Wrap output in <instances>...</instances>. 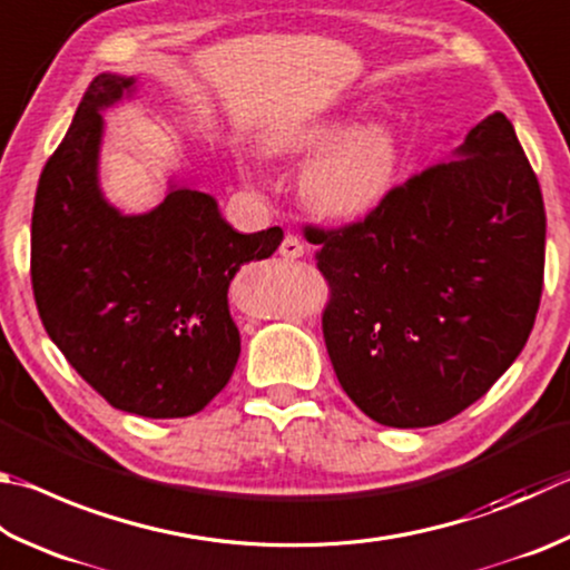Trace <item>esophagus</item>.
<instances>
[{"mask_svg": "<svg viewBox=\"0 0 570 570\" xmlns=\"http://www.w3.org/2000/svg\"><path fill=\"white\" fill-rule=\"evenodd\" d=\"M304 252H306L304 242L294 234H286L284 242L278 244V254H282L284 258H298V256H304Z\"/></svg>", "mask_w": 570, "mask_h": 570, "instance_id": "34e87169", "label": "esophagus"}]
</instances>
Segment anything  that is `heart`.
I'll return each instance as SVG.
<instances>
[{
    "label": "heart",
    "mask_w": 570,
    "mask_h": 570,
    "mask_svg": "<svg viewBox=\"0 0 570 570\" xmlns=\"http://www.w3.org/2000/svg\"><path fill=\"white\" fill-rule=\"evenodd\" d=\"M268 157L312 154L298 174V196L321 219L351 222L376 212L399 179L401 144L391 124L371 119L348 129L344 114H314L268 129Z\"/></svg>",
    "instance_id": "b5f03b06"
}]
</instances>
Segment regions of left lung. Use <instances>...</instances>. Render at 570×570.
Listing matches in <instances>:
<instances>
[{"label": "left lung", "mask_w": 570, "mask_h": 570, "mask_svg": "<svg viewBox=\"0 0 570 570\" xmlns=\"http://www.w3.org/2000/svg\"><path fill=\"white\" fill-rule=\"evenodd\" d=\"M331 304L338 384L381 426H436L479 401L529 341L543 288L546 212L501 111L449 159L396 186L364 222L308 229Z\"/></svg>", "instance_id": "8db88e82"}]
</instances>
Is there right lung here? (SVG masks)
Wrapping results in <instances>:
<instances>
[{
	"instance_id": "obj_1",
	"label": "right lung",
	"mask_w": 570,
	"mask_h": 570,
	"mask_svg": "<svg viewBox=\"0 0 570 570\" xmlns=\"http://www.w3.org/2000/svg\"><path fill=\"white\" fill-rule=\"evenodd\" d=\"M134 95L137 77L99 75L41 171L32 286L49 338L114 409L181 419L229 384L242 354L229 284L284 232L239 234L212 194L174 179L149 212L117 209L99 181L101 114Z\"/></svg>"
}]
</instances>
